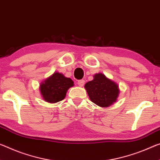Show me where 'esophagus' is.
<instances>
[{"label": "esophagus", "mask_w": 160, "mask_h": 160, "mask_svg": "<svg viewBox=\"0 0 160 160\" xmlns=\"http://www.w3.org/2000/svg\"><path fill=\"white\" fill-rule=\"evenodd\" d=\"M78 85L80 86V87H82V86L84 85V84H85V80H79L78 82Z\"/></svg>", "instance_id": "34e87169"}]
</instances>
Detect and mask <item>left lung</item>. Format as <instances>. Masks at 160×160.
Instances as JSON below:
<instances>
[{
    "label": "left lung",
    "instance_id": "obj_1",
    "mask_svg": "<svg viewBox=\"0 0 160 160\" xmlns=\"http://www.w3.org/2000/svg\"><path fill=\"white\" fill-rule=\"evenodd\" d=\"M85 88L90 100L102 108H107L116 102L120 92L118 84L102 73L94 75V79L86 83Z\"/></svg>",
    "mask_w": 160,
    "mask_h": 160
}]
</instances>
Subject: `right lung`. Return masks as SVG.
<instances>
[{"label":"right lung","mask_w":160,"mask_h":160,"mask_svg":"<svg viewBox=\"0 0 160 160\" xmlns=\"http://www.w3.org/2000/svg\"><path fill=\"white\" fill-rule=\"evenodd\" d=\"M73 85L74 82L70 78L56 72L42 81L40 85V90L45 101L55 103L62 100L65 98L68 90Z\"/></svg>","instance_id":"1"}]
</instances>
